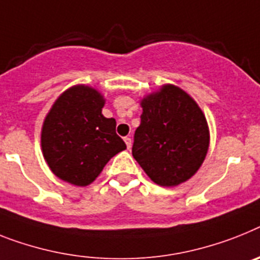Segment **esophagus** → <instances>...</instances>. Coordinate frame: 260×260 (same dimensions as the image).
Here are the masks:
<instances>
[{"mask_svg": "<svg viewBox=\"0 0 260 260\" xmlns=\"http://www.w3.org/2000/svg\"><path fill=\"white\" fill-rule=\"evenodd\" d=\"M124 141H125L126 144V148L129 149V148L132 147V139H131V137H124Z\"/></svg>", "mask_w": 260, "mask_h": 260, "instance_id": "1", "label": "esophagus"}]
</instances>
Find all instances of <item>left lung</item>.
<instances>
[{"instance_id": "left-lung-1", "label": "left lung", "mask_w": 260, "mask_h": 260, "mask_svg": "<svg viewBox=\"0 0 260 260\" xmlns=\"http://www.w3.org/2000/svg\"><path fill=\"white\" fill-rule=\"evenodd\" d=\"M132 154L157 185L176 186L200 169L209 148L204 113L185 91L164 86L141 102Z\"/></svg>"}]
</instances>
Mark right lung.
<instances>
[{"label":"right lung","mask_w":260,"mask_h":260,"mask_svg":"<svg viewBox=\"0 0 260 260\" xmlns=\"http://www.w3.org/2000/svg\"><path fill=\"white\" fill-rule=\"evenodd\" d=\"M96 89L75 86L56 100L42 128L43 156L56 177L76 186L91 184L115 154L126 148L116 120L102 113Z\"/></svg>","instance_id":"1"}]
</instances>
